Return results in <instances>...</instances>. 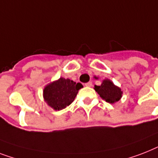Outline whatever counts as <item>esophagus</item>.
Here are the masks:
<instances>
[{
  "label": "esophagus",
  "mask_w": 158,
  "mask_h": 158,
  "mask_svg": "<svg viewBox=\"0 0 158 158\" xmlns=\"http://www.w3.org/2000/svg\"><path fill=\"white\" fill-rule=\"evenodd\" d=\"M85 86H86V87H92V82H88V83H85Z\"/></svg>",
  "instance_id": "1"
}]
</instances>
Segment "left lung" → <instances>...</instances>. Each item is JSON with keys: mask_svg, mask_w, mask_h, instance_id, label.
Here are the masks:
<instances>
[{"mask_svg": "<svg viewBox=\"0 0 158 158\" xmlns=\"http://www.w3.org/2000/svg\"><path fill=\"white\" fill-rule=\"evenodd\" d=\"M94 89L104 101L110 104L116 103L123 97L121 88L108 79H104L101 85H95Z\"/></svg>", "mask_w": 158, "mask_h": 158, "instance_id": "left-lung-1", "label": "left lung"}]
</instances>
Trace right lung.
<instances>
[{
  "mask_svg": "<svg viewBox=\"0 0 158 158\" xmlns=\"http://www.w3.org/2000/svg\"><path fill=\"white\" fill-rule=\"evenodd\" d=\"M83 88L80 83L61 77L48 83L43 90V97L47 105L54 110H61L72 103L78 92Z\"/></svg>",
  "mask_w": 158,
  "mask_h": 158,
  "instance_id": "1",
  "label": "right lung"
}]
</instances>
